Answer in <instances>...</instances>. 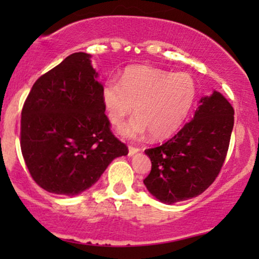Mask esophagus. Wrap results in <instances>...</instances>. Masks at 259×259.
Returning a JSON list of instances; mask_svg holds the SVG:
<instances>
[{
  "label": "esophagus",
  "instance_id": "34e87169",
  "mask_svg": "<svg viewBox=\"0 0 259 259\" xmlns=\"http://www.w3.org/2000/svg\"><path fill=\"white\" fill-rule=\"evenodd\" d=\"M139 151H140L139 147L132 146V145H130V146H129V156H133V154H135L136 152H139Z\"/></svg>",
  "mask_w": 259,
  "mask_h": 259
}]
</instances>
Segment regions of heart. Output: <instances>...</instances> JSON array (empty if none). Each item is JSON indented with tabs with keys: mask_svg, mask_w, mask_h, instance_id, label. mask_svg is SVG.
Listing matches in <instances>:
<instances>
[{
	"mask_svg": "<svg viewBox=\"0 0 259 259\" xmlns=\"http://www.w3.org/2000/svg\"><path fill=\"white\" fill-rule=\"evenodd\" d=\"M196 81L189 73H171L151 67H133L124 72L120 84L109 80L103 88L107 117L120 126L126 138L138 139L150 132L153 139H165L183 125L196 97Z\"/></svg>",
	"mask_w": 259,
	"mask_h": 259,
	"instance_id": "b5f03b06",
	"label": "heart"
}]
</instances>
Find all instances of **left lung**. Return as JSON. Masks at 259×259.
Listing matches in <instances>:
<instances>
[{
	"label": "left lung",
	"instance_id": "left-lung-1",
	"mask_svg": "<svg viewBox=\"0 0 259 259\" xmlns=\"http://www.w3.org/2000/svg\"><path fill=\"white\" fill-rule=\"evenodd\" d=\"M234 126V108L222 94L202 97L194 119L160 146L147 148L148 191L163 203L201 195L221 173Z\"/></svg>",
	"mask_w": 259,
	"mask_h": 259
}]
</instances>
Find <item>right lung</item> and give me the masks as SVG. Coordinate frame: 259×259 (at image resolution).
<instances>
[{"instance_id":"1","label":"right lung","mask_w":259,"mask_h":259,"mask_svg":"<svg viewBox=\"0 0 259 259\" xmlns=\"http://www.w3.org/2000/svg\"><path fill=\"white\" fill-rule=\"evenodd\" d=\"M96 78L90 55L73 53L35 81L23 106V158L35 183L52 194H81L129 152L112 133Z\"/></svg>"}]
</instances>
